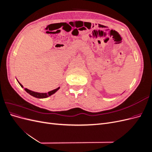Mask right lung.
I'll use <instances>...</instances> for the list:
<instances>
[{"label":"right lung","instance_id":"right-lung-1","mask_svg":"<svg viewBox=\"0 0 152 152\" xmlns=\"http://www.w3.org/2000/svg\"><path fill=\"white\" fill-rule=\"evenodd\" d=\"M20 85L21 86V87H23V86L20 82H19ZM59 89V87H58V88L54 89V90H53L51 91H49L48 92V93H37V92H34V91H30L28 89L26 88H25V90L27 92V93H29L30 95L33 96L34 97H35V98H48L49 97V96L53 94L54 93H56V92Z\"/></svg>","mask_w":152,"mask_h":152}]
</instances>
